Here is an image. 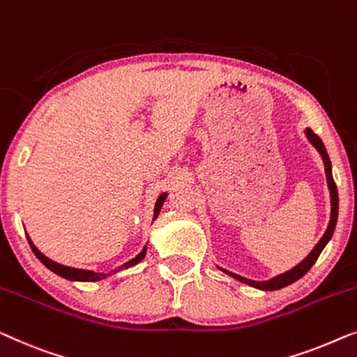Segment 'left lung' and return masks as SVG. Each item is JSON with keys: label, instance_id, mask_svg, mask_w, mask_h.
<instances>
[{"label": "left lung", "instance_id": "obj_1", "mask_svg": "<svg viewBox=\"0 0 357 357\" xmlns=\"http://www.w3.org/2000/svg\"><path fill=\"white\" fill-rule=\"evenodd\" d=\"M306 137L309 138V142H311L314 146L317 148V151L320 153V156L324 159V166H325V174H327V183H328V190H330V196H332V214H330V222H328V227L327 230H325V234L320 241L317 243L316 246H314V250L309 252V256L306 259L299 262L296 267H293L291 271H288L285 273H280V275L271 278V280L267 282H252L250 278H245V277H240L236 275L234 272H229V271H224V268H220V271H224L225 273H229L230 277L236 278V280H240L243 283H246V285H251L255 288H259V290H266V291H273V290H280V288L287 287V285H291L293 282H296L301 278L304 273H306L309 268L314 266V262L317 261V257L320 256V252L325 248V245L330 241L332 238L333 231H335V227H337V219H338V190H337V185H335V180H333V175H332V162H330V158L327 154V149H325L322 140H320L319 135H316L311 128H306Z\"/></svg>", "mask_w": 357, "mask_h": 357}]
</instances>
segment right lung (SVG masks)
<instances>
[{"label": "right lung", "instance_id": "obj_1", "mask_svg": "<svg viewBox=\"0 0 357 357\" xmlns=\"http://www.w3.org/2000/svg\"><path fill=\"white\" fill-rule=\"evenodd\" d=\"M166 196H167V193H162L158 198L156 208H154V219H156L158 214H159V211H161L164 201H166ZM27 240L30 243V248H32L33 255L37 256L38 259L43 262L46 267L50 268L51 272L58 273L59 277L67 278V280H75V282H96V280H102V278H106L107 275H111V273H114V272L122 271V268H128V267L138 264V262H140L143 257H144V255H146V246H144L140 255H138L137 257H133V259H130L128 262H126V264H123V266L116 268V271H112L111 273H96V272H93V271H84V268H74V267H67V266H63V264H58V262L51 261L50 257H46L43 252H40L38 248L33 245L32 240H30V236H27Z\"/></svg>", "mask_w": 357, "mask_h": 357}]
</instances>
